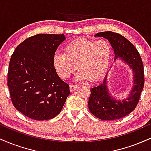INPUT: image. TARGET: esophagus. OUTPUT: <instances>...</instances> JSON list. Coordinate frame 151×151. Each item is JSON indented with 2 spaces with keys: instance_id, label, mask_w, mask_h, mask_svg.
I'll return each mask as SVG.
<instances>
[{
  "instance_id": "34e87169",
  "label": "esophagus",
  "mask_w": 151,
  "mask_h": 151,
  "mask_svg": "<svg viewBox=\"0 0 151 151\" xmlns=\"http://www.w3.org/2000/svg\"><path fill=\"white\" fill-rule=\"evenodd\" d=\"M78 87H79V86H78V85H76V84H70V89L71 91H73L74 90L77 89Z\"/></svg>"
}]
</instances>
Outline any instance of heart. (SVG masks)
<instances>
[{
    "mask_svg": "<svg viewBox=\"0 0 151 151\" xmlns=\"http://www.w3.org/2000/svg\"><path fill=\"white\" fill-rule=\"evenodd\" d=\"M111 50L105 40L95 41L79 38L69 42L64 48V54L55 53L52 64L58 76L67 80L77 68L80 71L77 78L89 79L91 82L99 81L108 70Z\"/></svg>",
    "mask_w": 151,
    "mask_h": 151,
    "instance_id": "b5f03b06",
    "label": "heart"
}]
</instances>
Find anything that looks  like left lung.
<instances>
[{
    "label": "left lung",
    "mask_w": 151,
    "mask_h": 151,
    "mask_svg": "<svg viewBox=\"0 0 151 151\" xmlns=\"http://www.w3.org/2000/svg\"><path fill=\"white\" fill-rule=\"evenodd\" d=\"M95 37L107 39L114 49L115 58H119L129 65L133 74L132 89L124 99H116L111 96L107 86V75L103 82L91 87L88 106L91 113L101 120L110 121L126 116L134 110L139 101L144 86V72L141 55L129 40L120 34L106 31L98 32Z\"/></svg>",
    "instance_id": "left-lung-1"
}]
</instances>
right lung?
I'll return each instance as SVG.
<instances>
[{
    "instance_id": "add662e5",
    "label": "right lung",
    "mask_w": 151,
    "mask_h": 151,
    "mask_svg": "<svg viewBox=\"0 0 151 151\" xmlns=\"http://www.w3.org/2000/svg\"><path fill=\"white\" fill-rule=\"evenodd\" d=\"M63 34H37L15 48L9 63L8 86L13 104L28 118L53 119L60 113L70 94L68 84L60 79L52 64Z\"/></svg>"
}]
</instances>
